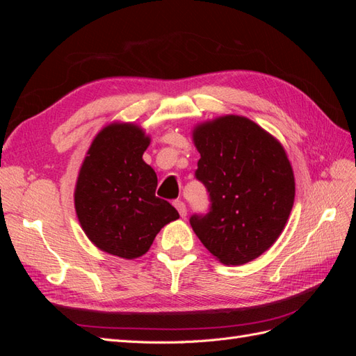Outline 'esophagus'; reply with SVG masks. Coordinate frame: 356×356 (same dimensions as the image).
<instances>
[{"label":"esophagus","instance_id":"obj_1","mask_svg":"<svg viewBox=\"0 0 356 356\" xmlns=\"http://www.w3.org/2000/svg\"><path fill=\"white\" fill-rule=\"evenodd\" d=\"M174 207H175V208H177V211L179 212L181 217L184 218L186 215H187V208H186V203L182 202V200H175V202H174Z\"/></svg>","mask_w":356,"mask_h":356}]
</instances>
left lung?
I'll return each mask as SVG.
<instances>
[{
    "label": "left lung",
    "instance_id": "1",
    "mask_svg": "<svg viewBox=\"0 0 356 356\" xmlns=\"http://www.w3.org/2000/svg\"><path fill=\"white\" fill-rule=\"evenodd\" d=\"M200 153L196 178L211 208L190 224L227 266L260 257L281 236L296 196L294 172L281 143L242 115H222L193 131Z\"/></svg>",
    "mask_w": 356,
    "mask_h": 356
}]
</instances>
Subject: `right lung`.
<instances>
[{
	"label": "right lung",
	"instance_id": "obj_1",
	"mask_svg": "<svg viewBox=\"0 0 356 356\" xmlns=\"http://www.w3.org/2000/svg\"><path fill=\"white\" fill-rule=\"evenodd\" d=\"M149 136L134 123H111L95 136L75 184L81 229L101 251L134 260L178 211L156 196L157 175L143 160Z\"/></svg>",
	"mask_w": 356,
	"mask_h": 356
}]
</instances>
